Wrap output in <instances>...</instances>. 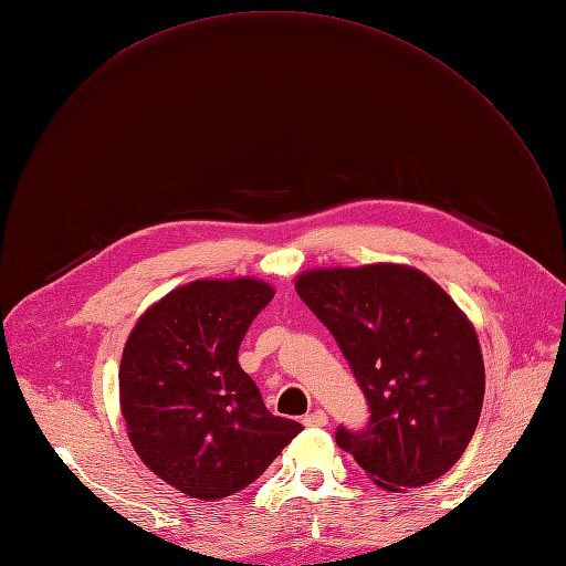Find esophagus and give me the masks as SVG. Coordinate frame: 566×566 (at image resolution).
Segmentation results:
<instances>
[{
  "label": "esophagus",
  "instance_id": "34e87169",
  "mask_svg": "<svg viewBox=\"0 0 566 566\" xmlns=\"http://www.w3.org/2000/svg\"><path fill=\"white\" fill-rule=\"evenodd\" d=\"M303 424L305 427H325V424H328V415H325L323 410H314V412L305 415Z\"/></svg>",
  "mask_w": 566,
  "mask_h": 566
}]
</instances>
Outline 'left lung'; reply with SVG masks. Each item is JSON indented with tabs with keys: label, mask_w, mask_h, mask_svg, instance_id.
<instances>
[{
	"label": "left lung",
	"mask_w": 566,
	"mask_h": 566,
	"mask_svg": "<svg viewBox=\"0 0 566 566\" xmlns=\"http://www.w3.org/2000/svg\"><path fill=\"white\" fill-rule=\"evenodd\" d=\"M295 291L331 331L369 403L335 440L388 491L448 472L478 429L484 360L463 312L431 277L397 263L303 273Z\"/></svg>",
	"instance_id": "1"
}]
</instances>
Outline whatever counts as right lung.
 Returning a JSON list of instances; mask_svg holds the SVG:
<instances>
[{
    "label": "right lung",
    "mask_w": 566,
    "mask_h": 566,
    "mask_svg": "<svg viewBox=\"0 0 566 566\" xmlns=\"http://www.w3.org/2000/svg\"><path fill=\"white\" fill-rule=\"evenodd\" d=\"M265 282L197 280L137 321L118 367V395L139 459L199 500L252 484L303 424L265 408L238 348L273 301Z\"/></svg>",
    "instance_id": "1"
}]
</instances>
